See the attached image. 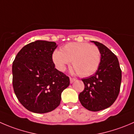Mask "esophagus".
<instances>
[{"label": "esophagus", "mask_w": 134, "mask_h": 134, "mask_svg": "<svg viewBox=\"0 0 134 134\" xmlns=\"http://www.w3.org/2000/svg\"><path fill=\"white\" fill-rule=\"evenodd\" d=\"M75 80H76V79H75V78L70 77V82H71V83L74 82H75Z\"/></svg>", "instance_id": "esophagus-1"}]
</instances>
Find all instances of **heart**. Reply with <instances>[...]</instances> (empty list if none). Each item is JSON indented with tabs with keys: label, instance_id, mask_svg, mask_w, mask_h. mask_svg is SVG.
<instances>
[{
	"label": "heart",
	"instance_id": "obj_1",
	"mask_svg": "<svg viewBox=\"0 0 134 134\" xmlns=\"http://www.w3.org/2000/svg\"><path fill=\"white\" fill-rule=\"evenodd\" d=\"M52 60L57 69L61 71L65 69L72 61V65L76 73L81 76L93 75L101 62V52L97 46L85 42H69L59 50H55Z\"/></svg>",
	"mask_w": 134,
	"mask_h": 134
}]
</instances>
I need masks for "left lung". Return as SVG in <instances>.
Returning <instances> with one entry per match:
<instances>
[{"instance_id":"8db88e82","label":"left lung","mask_w":134,"mask_h":134,"mask_svg":"<svg viewBox=\"0 0 134 134\" xmlns=\"http://www.w3.org/2000/svg\"><path fill=\"white\" fill-rule=\"evenodd\" d=\"M93 42L99 49L101 62L93 76L82 79L84 90L79 99L86 109L99 111L109 107L116 101L120 92L122 71L117 57L108 48L97 41Z\"/></svg>"}]
</instances>
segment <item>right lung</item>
Listing matches in <instances>:
<instances>
[{
    "label": "right lung",
    "instance_id": "right-lung-1",
    "mask_svg": "<svg viewBox=\"0 0 134 134\" xmlns=\"http://www.w3.org/2000/svg\"><path fill=\"white\" fill-rule=\"evenodd\" d=\"M54 42L37 41L25 45L12 65L14 93L25 109L46 113L60 104L61 94L69 86V76L55 68Z\"/></svg>",
    "mask_w": 134,
    "mask_h": 134
}]
</instances>
